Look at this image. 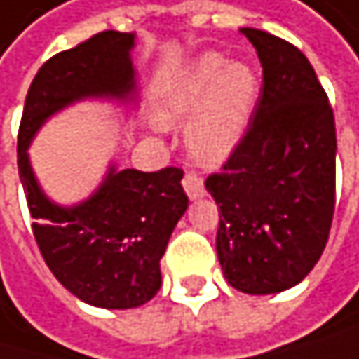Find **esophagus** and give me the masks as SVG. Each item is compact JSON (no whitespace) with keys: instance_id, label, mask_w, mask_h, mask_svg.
<instances>
[{"instance_id":"34e87169","label":"esophagus","mask_w":359,"mask_h":359,"mask_svg":"<svg viewBox=\"0 0 359 359\" xmlns=\"http://www.w3.org/2000/svg\"><path fill=\"white\" fill-rule=\"evenodd\" d=\"M182 186L186 190V194L190 196L192 201L201 199V196H205V186H203V180L199 175L194 173H186L184 180H182Z\"/></svg>"}]
</instances>
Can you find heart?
<instances>
[{
    "mask_svg": "<svg viewBox=\"0 0 359 359\" xmlns=\"http://www.w3.org/2000/svg\"><path fill=\"white\" fill-rule=\"evenodd\" d=\"M261 92L257 70L203 53L180 72L158 98L165 123H186V145L201 165H220L238 149Z\"/></svg>",
    "mask_w": 359,
    "mask_h": 359,
    "instance_id": "1",
    "label": "heart"
}]
</instances>
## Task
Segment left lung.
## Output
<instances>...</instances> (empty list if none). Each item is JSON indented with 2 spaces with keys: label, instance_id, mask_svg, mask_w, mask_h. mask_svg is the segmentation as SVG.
<instances>
[{
  "label": "left lung",
  "instance_id": "8db88e82",
  "mask_svg": "<svg viewBox=\"0 0 359 359\" xmlns=\"http://www.w3.org/2000/svg\"><path fill=\"white\" fill-rule=\"evenodd\" d=\"M263 89L248 130L205 188L220 208L216 252L242 293H280L311 274L334 216L336 128L304 53L252 27Z\"/></svg>",
  "mask_w": 359,
  "mask_h": 359
}]
</instances>
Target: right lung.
I'll return each mask as SVG.
<instances>
[{"label":"right lung","mask_w":359,"mask_h":359,"mask_svg":"<svg viewBox=\"0 0 359 359\" xmlns=\"http://www.w3.org/2000/svg\"><path fill=\"white\" fill-rule=\"evenodd\" d=\"M135 40V34L102 32L50 57L32 81L16 145L34 238L48 270L81 302L109 311L137 309L163 285L160 259L188 208L184 171L143 173L111 163L87 199L62 205L42 190L29 145L53 115L76 102L107 100L137 109Z\"/></svg>","instance_id":"1"}]
</instances>
